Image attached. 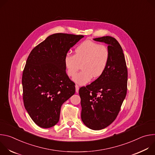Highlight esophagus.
<instances>
[{
	"label": "esophagus",
	"instance_id": "obj_1",
	"mask_svg": "<svg viewBox=\"0 0 155 155\" xmlns=\"http://www.w3.org/2000/svg\"><path fill=\"white\" fill-rule=\"evenodd\" d=\"M78 91H79V86L78 85H75V91L77 93H78Z\"/></svg>",
	"mask_w": 155,
	"mask_h": 155
}]
</instances>
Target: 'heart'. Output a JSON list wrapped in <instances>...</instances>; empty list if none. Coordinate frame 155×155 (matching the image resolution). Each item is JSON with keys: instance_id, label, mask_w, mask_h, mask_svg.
<instances>
[{"instance_id": "b5f03b06", "label": "heart", "mask_w": 155, "mask_h": 155, "mask_svg": "<svg viewBox=\"0 0 155 155\" xmlns=\"http://www.w3.org/2000/svg\"><path fill=\"white\" fill-rule=\"evenodd\" d=\"M108 47L98 43L85 40L75 49V54L67 53L64 58V65L69 77H74L82 62L83 70L73 78V81L80 85L90 82L94 76H101L105 71L109 60Z\"/></svg>"}]
</instances>
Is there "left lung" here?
I'll return each instance as SVG.
<instances>
[{"label": "left lung", "mask_w": 155, "mask_h": 155, "mask_svg": "<svg viewBox=\"0 0 155 155\" xmlns=\"http://www.w3.org/2000/svg\"><path fill=\"white\" fill-rule=\"evenodd\" d=\"M108 45L110 60L104 72L95 81L79 90L81 118L91 129L101 130L116 119L127 93V69L123 49L114 37L96 38Z\"/></svg>", "instance_id": "1"}]
</instances>
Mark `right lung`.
Instances as JSON below:
<instances>
[{"label": "right lung", "instance_id": "add662e5", "mask_svg": "<svg viewBox=\"0 0 155 155\" xmlns=\"http://www.w3.org/2000/svg\"><path fill=\"white\" fill-rule=\"evenodd\" d=\"M82 35L57 33L48 36L29 54L22 84L26 110L34 122L49 128L59 120L61 107L75 93L66 74L64 58Z\"/></svg>", "mask_w": 155, "mask_h": 155}]
</instances>
